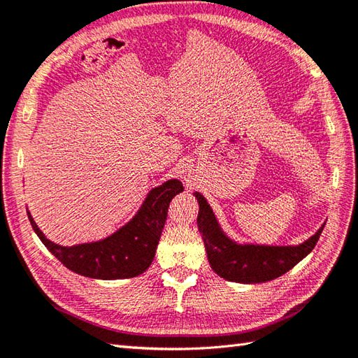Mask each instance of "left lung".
<instances>
[{"mask_svg": "<svg viewBox=\"0 0 358 358\" xmlns=\"http://www.w3.org/2000/svg\"><path fill=\"white\" fill-rule=\"evenodd\" d=\"M199 202L197 228L202 234L206 257L213 271L225 280L237 283H264L277 279L303 260L319 241L324 224L297 245H264L231 239L214 214L202 193L193 192Z\"/></svg>", "mask_w": 358, "mask_h": 358, "instance_id": "8db88e82", "label": "left lung"}]
</instances>
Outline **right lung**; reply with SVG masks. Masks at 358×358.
<instances>
[{
    "instance_id": "1",
    "label": "right lung",
    "mask_w": 358,
    "mask_h": 358,
    "mask_svg": "<svg viewBox=\"0 0 358 358\" xmlns=\"http://www.w3.org/2000/svg\"><path fill=\"white\" fill-rule=\"evenodd\" d=\"M184 192L179 179L152 188L136 214L104 239L62 246L47 239L27 210L31 228L62 265L79 275L99 280L130 279L147 271L155 259L171 199Z\"/></svg>"
}]
</instances>
